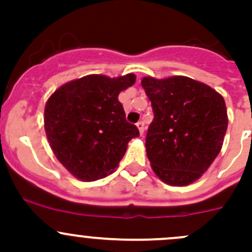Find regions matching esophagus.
Instances as JSON below:
<instances>
[{"label": "esophagus", "mask_w": 252, "mask_h": 252, "mask_svg": "<svg viewBox=\"0 0 252 252\" xmlns=\"http://www.w3.org/2000/svg\"><path fill=\"white\" fill-rule=\"evenodd\" d=\"M136 126H138L139 131H140V134L142 135V134H144V131H145V123L142 121L138 122V123H136Z\"/></svg>", "instance_id": "1"}]
</instances>
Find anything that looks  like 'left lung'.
Wrapping results in <instances>:
<instances>
[{"label":"left lung","instance_id":"1","mask_svg":"<svg viewBox=\"0 0 252 252\" xmlns=\"http://www.w3.org/2000/svg\"><path fill=\"white\" fill-rule=\"evenodd\" d=\"M154 121L146 134V154L155 174L169 185L199 179L222 149L228 126L222 95L188 77L142 78Z\"/></svg>","mask_w":252,"mask_h":252}]
</instances>
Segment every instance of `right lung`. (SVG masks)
I'll return each instance as SVG.
<instances>
[{"label": "right lung", "instance_id": "obj_1", "mask_svg": "<svg viewBox=\"0 0 252 252\" xmlns=\"http://www.w3.org/2000/svg\"><path fill=\"white\" fill-rule=\"evenodd\" d=\"M134 74H91L58 88L45 106V130L53 154L75 178L95 182L118 167L139 130L126 119L121 91Z\"/></svg>", "mask_w": 252, "mask_h": 252}]
</instances>
